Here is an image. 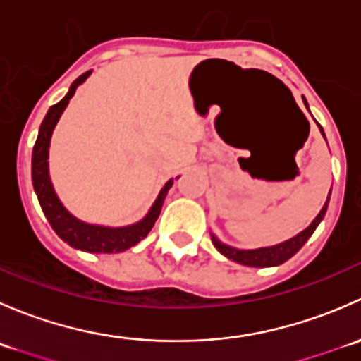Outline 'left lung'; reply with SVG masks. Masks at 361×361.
Wrapping results in <instances>:
<instances>
[{"instance_id":"8db88e82","label":"left lung","mask_w":361,"mask_h":361,"mask_svg":"<svg viewBox=\"0 0 361 361\" xmlns=\"http://www.w3.org/2000/svg\"><path fill=\"white\" fill-rule=\"evenodd\" d=\"M304 103H305V99H304ZM305 106H307V103H305ZM319 130H322V134L325 136V133H323L322 127H319ZM330 192H332V188H330ZM329 201H330V194H329V199H326L325 206H323V209L319 211L318 216L312 220V224L309 225L305 231H302L300 234L295 235L293 239H290V241H286V243H281V245L271 246V248H258V250H235V248H231V246H227V245H221V243L218 241L214 235H211V241H213L214 248L220 251L224 257L231 258V260H234V262H239V264H243V265H248V267H274V265H281L283 262H286L288 258H292L293 255L305 245V241L311 238L312 232L316 231V227L319 225V221H322L323 216H325L326 207H329Z\"/></svg>"}]
</instances>
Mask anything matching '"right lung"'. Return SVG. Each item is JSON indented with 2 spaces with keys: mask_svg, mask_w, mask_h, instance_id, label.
Wrapping results in <instances>:
<instances>
[{
  "mask_svg": "<svg viewBox=\"0 0 361 361\" xmlns=\"http://www.w3.org/2000/svg\"><path fill=\"white\" fill-rule=\"evenodd\" d=\"M90 75V71L83 73L82 76L73 82L69 87V92L64 99L59 103L50 106L49 113L43 118L42 126H39L38 137H36L35 148H32V164H31V176H32V187H35L36 195H38L39 206H42L43 213H45L47 220H49L50 227L56 231V234L68 243L69 246L76 250L89 251V253H118L130 246L137 245L141 239L148 235L152 227L155 225V220L159 218L160 209H162L164 199H166L167 190L173 187V180L167 181L164 188L160 190L157 201L152 206L150 213L137 224L129 225V227L110 228V227H99V225H89L83 221L76 220L73 214H69L64 206L57 199L56 192H54L52 183L49 178V145L52 130L56 127L57 120H59L61 113L68 106L69 99L75 94L76 87Z\"/></svg>",
  "mask_w": 361,
  "mask_h": 361,
  "instance_id": "obj_1",
  "label": "right lung"
}]
</instances>
